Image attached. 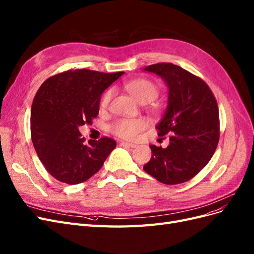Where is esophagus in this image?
<instances>
[{"mask_svg":"<svg viewBox=\"0 0 254 254\" xmlns=\"http://www.w3.org/2000/svg\"><path fill=\"white\" fill-rule=\"evenodd\" d=\"M120 145L126 146V148H135V146H136V144H134V143H128V142H126V141L120 142Z\"/></svg>","mask_w":254,"mask_h":254,"instance_id":"34e87169","label":"esophagus"}]
</instances>
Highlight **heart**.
I'll return each mask as SVG.
<instances>
[{
  "label": "heart",
  "mask_w": 254,
  "mask_h": 254,
  "mask_svg": "<svg viewBox=\"0 0 254 254\" xmlns=\"http://www.w3.org/2000/svg\"><path fill=\"white\" fill-rule=\"evenodd\" d=\"M126 88L140 103L150 102L158 95L157 85L149 79H135L129 81L126 84ZM113 96L114 89H109L103 94L100 101L101 109L108 108ZM146 127H148V122L143 118H122L112 126V132L121 138L133 140Z\"/></svg>",
  "instance_id": "obj_1"
}]
</instances>
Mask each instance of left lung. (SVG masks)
<instances>
[{
    "label": "left lung",
    "instance_id": "1",
    "mask_svg": "<svg viewBox=\"0 0 254 254\" xmlns=\"http://www.w3.org/2000/svg\"><path fill=\"white\" fill-rule=\"evenodd\" d=\"M145 71L159 76L168 86V106L156 126L158 136H169L166 149L150 145L152 157L146 173L165 185L190 181L200 172L219 140L218 106L200 78L172 63L152 64Z\"/></svg>",
    "mask_w": 254,
    "mask_h": 254
}]
</instances>
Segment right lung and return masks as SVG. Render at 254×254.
<instances>
[{"label":"right lung","mask_w":254,"mask_h":254,"mask_svg":"<svg viewBox=\"0 0 254 254\" xmlns=\"http://www.w3.org/2000/svg\"><path fill=\"white\" fill-rule=\"evenodd\" d=\"M124 73L67 70L40 86L31 105V140L41 162L57 181L68 185L87 181L116 148V141L109 137L86 144L79 127L92 124L102 93Z\"/></svg>","instance_id":"obj_1"}]
</instances>
